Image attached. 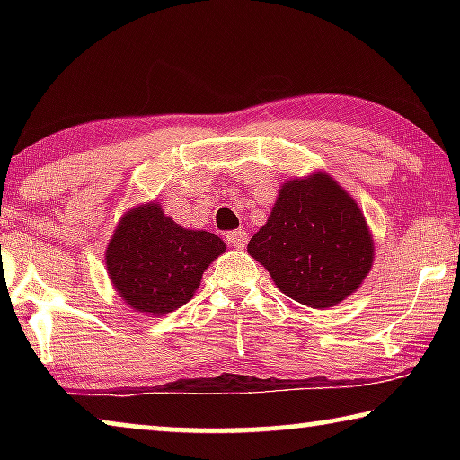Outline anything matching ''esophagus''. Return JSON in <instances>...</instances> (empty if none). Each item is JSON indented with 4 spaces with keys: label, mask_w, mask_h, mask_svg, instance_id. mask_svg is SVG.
Instances as JSON below:
<instances>
[{
    "label": "esophagus",
    "mask_w": 460,
    "mask_h": 460,
    "mask_svg": "<svg viewBox=\"0 0 460 460\" xmlns=\"http://www.w3.org/2000/svg\"><path fill=\"white\" fill-rule=\"evenodd\" d=\"M227 241H229V243H231L233 247L243 249L245 243H247V233L241 231V229L231 231V233H227Z\"/></svg>",
    "instance_id": "1"
}]
</instances>
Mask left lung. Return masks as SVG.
Instances as JSON below:
<instances>
[{"mask_svg":"<svg viewBox=\"0 0 460 460\" xmlns=\"http://www.w3.org/2000/svg\"><path fill=\"white\" fill-rule=\"evenodd\" d=\"M247 253L288 298L331 308L351 296L373 266V237L359 205L332 176L288 181Z\"/></svg>","mask_w":460,"mask_h":460,"instance_id":"left-lung-1","label":"left lung"}]
</instances>
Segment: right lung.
<instances>
[{
    "mask_svg": "<svg viewBox=\"0 0 460 460\" xmlns=\"http://www.w3.org/2000/svg\"><path fill=\"white\" fill-rule=\"evenodd\" d=\"M223 252V239L181 227L154 200L121 217L105 263L113 288L129 308L164 316L192 298L202 271Z\"/></svg>",
    "mask_w": 460,
    "mask_h": 460,
    "instance_id": "1",
    "label": "right lung"
}]
</instances>
